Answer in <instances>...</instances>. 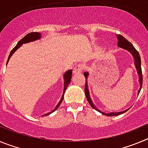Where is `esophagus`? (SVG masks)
<instances>
[{
	"mask_svg": "<svg viewBox=\"0 0 148 148\" xmlns=\"http://www.w3.org/2000/svg\"><path fill=\"white\" fill-rule=\"evenodd\" d=\"M82 72V65H76L73 70V74H78V73H81Z\"/></svg>",
	"mask_w": 148,
	"mask_h": 148,
	"instance_id": "1",
	"label": "esophagus"
}]
</instances>
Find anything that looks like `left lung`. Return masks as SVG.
Listing matches in <instances>:
<instances>
[{"label":"left lung","mask_w":148,"mask_h":148,"mask_svg":"<svg viewBox=\"0 0 148 148\" xmlns=\"http://www.w3.org/2000/svg\"><path fill=\"white\" fill-rule=\"evenodd\" d=\"M116 36H117V39H118L119 47L122 48V49L128 51V52H129V53L133 56V58H134V65H135L136 69L137 70V73H138V83H139V84H140V87H139L138 91V95L139 92H140V90L142 87V67H141V58H140V56H139V53H138V51L135 49V47H133V44H132L130 42H129V41H128L125 37H123L122 35H116ZM84 75L86 79L85 88H84V92H85L86 98H87L88 102L90 103V106H91L93 109L99 111V113H101V114L105 115V116H119V115L123 114V113L127 112V111L129 110V109L121 111V112H112V113H104V112H101V110H99V109H97V108H95V106L94 105L93 103H92V99H91V98H90V92H89L88 85H87V78H88V75H89L88 72H85V73H84Z\"/></svg>","instance_id":"1"}]
</instances>
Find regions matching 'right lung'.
I'll list each match as a JSON object with an SVG mask.
<instances>
[{
    "label": "right lung",
    "instance_id": "right-lung-1",
    "mask_svg": "<svg viewBox=\"0 0 148 148\" xmlns=\"http://www.w3.org/2000/svg\"><path fill=\"white\" fill-rule=\"evenodd\" d=\"M40 38H41V34L39 33V32H31V33H28L27 35H25V36H24L21 40L18 41V43L17 44V45L15 46V47L12 49L11 53H10V56H9V58H8L6 64H7V63L9 62V61H10L12 56L14 54V53H15V51H16L18 48H20L23 44H27V43L32 42V41H35V40H39V39H40ZM72 73H73L72 70H69L66 72H65V73L64 74V76H63V78H64V91H63L62 96H61V99H60L59 102L57 104V105H56V108L53 109V110H52L51 112H49V113H46V114H44V116H48V115L51 114V113H53L54 111H56V110L58 109V108L60 106V104H61V101H63V99H64V95L65 91H66V87H67V86L69 85V84L70 83V81H71V78H72Z\"/></svg>",
    "mask_w": 148,
    "mask_h": 148
}]
</instances>
